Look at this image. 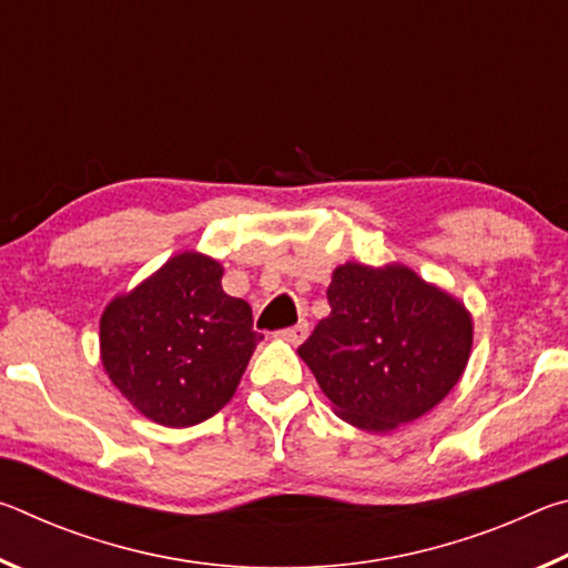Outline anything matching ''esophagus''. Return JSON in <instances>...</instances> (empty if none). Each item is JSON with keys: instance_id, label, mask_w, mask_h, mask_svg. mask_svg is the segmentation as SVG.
I'll list each match as a JSON object with an SVG mask.
<instances>
[{"instance_id": "34e87169", "label": "esophagus", "mask_w": 568, "mask_h": 568, "mask_svg": "<svg viewBox=\"0 0 568 568\" xmlns=\"http://www.w3.org/2000/svg\"><path fill=\"white\" fill-rule=\"evenodd\" d=\"M307 331H311V325H307V321H301V323L291 325V328L281 331V335H283L285 341H291V343H303L307 338Z\"/></svg>"}]
</instances>
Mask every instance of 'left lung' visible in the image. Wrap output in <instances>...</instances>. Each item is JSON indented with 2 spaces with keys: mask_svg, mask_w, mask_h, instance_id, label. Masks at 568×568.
I'll list each match as a JSON object with an SVG mask.
<instances>
[{
  "mask_svg": "<svg viewBox=\"0 0 568 568\" xmlns=\"http://www.w3.org/2000/svg\"><path fill=\"white\" fill-rule=\"evenodd\" d=\"M328 303L297 355L351 426L388 434L438 406L464 376L470 315L410 267L345 263L333 271Z\"/></svg>",
  "mask_w": 568,
  "mask_h": 568,
  "instance_id": "left-lung-1",
  "label": "left lung"
}]
</instances>
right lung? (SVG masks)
Here are the masks:
<instances>
[{"mask_svg":"<svg viewBox=\"0 0 568 568\" xmlns=\"http://www.w3.org/2000/svg\"><path fill=\"white\" fill-rule=\"evenodd\" d=\"M220 281L223 265L213 257L182 253L104 307V371L160 426L187 428L215 416L263 341L250 305Z\"/></svg>","mask_w":568,"mask_h":568,"instance_id":"1","label":"right lung"}]
</instances>
